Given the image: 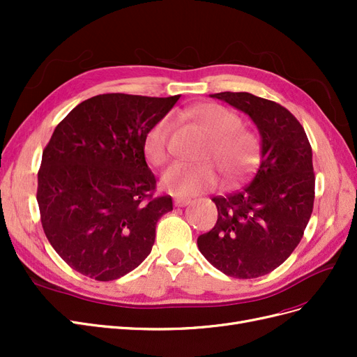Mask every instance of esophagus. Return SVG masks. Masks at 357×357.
I'll use <instances>...</instances> for the list:
<instances>
[{
  "mask_svg": "<svg viewBox=\"0 0 357 357\" xmlns=\"http://www.w3.org/2000/svg\"><path fill=\"white\" fill-rule=\"evenodd\" d=\"M192 201L189 198H176L174 199V205L176 207H186V205H189Z\"/></svg>",
  "mask_w": 357,
  "mask_h": 357,
  "instance_id": "esophagus-1",
  "label": "esophagus"
}]
</instances>
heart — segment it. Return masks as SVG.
<instances>
[{"mask_svg":"<svg viewBox=\"0 0 357 357\" xmlns=\"http://www.w3.org/2000/svg\"><path fill=\"white\" fill-rule=\"evenodd\" d=\"M188 116L208 137L204 158L218 159L228 178L238 180L256 168L261 158V144L255 132L241 126V117L235 112L219 104L204 102L192 107ZM169 131V119H162L147 131L143 150L150 165L167 164ZM219 180V172L213 164H176L164 172L160 183L171 193L189 197L214 188Z\"/></svg>","mask_w":357,"mask_h":357,"instance_id":"obj_1","label":"heart"}]
</instances>
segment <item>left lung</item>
I'll list each match as a JSON object with an SVG mask.
<instances>
[{
	"mask_svg": "<svg viewBox=\"0 0 357 357\" xmlns=\"http://www.w3.org/2000/svg\"><path fill=\"white\" fill-rule=\"evenodd\" d=\"M210 96L252 119L261 135V165L243 190L211 199L218 222L198 236V248L223 274L256 278L282 265L304 235L314 204L311 146L283 105L248 92Z\"/></svg>",
	"mask_w": 357,
	"mask_h": 357,
	"instance_id": "8db88e82",
	"label": "left lung"
}]
</instances>
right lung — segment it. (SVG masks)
<instances>
[{
	"label": "right lung",
	"instance_id": "1",
	"mask_svg": "<svg viewBox=\"0 0 357 357\" xmlns=\"http://www.w3.org/2000/svg\"><path fill=\"white\" fill-rule=\"evenodd\" d=\"M104 93L80 102L55 128L41 158L37 202L55 252L75 271L110 282L152 252L171 197L153 198L147 131L178 101Z\"/></svg>",
	"mask_w": 357,
	"mask_h": 357
}]
</instances>
